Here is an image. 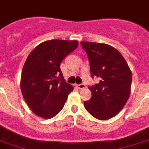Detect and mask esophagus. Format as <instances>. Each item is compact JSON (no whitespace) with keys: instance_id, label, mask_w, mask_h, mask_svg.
I'll return each instance as SVG.
<instances>
[{"instance_id":"esophagus-1","label":"esophagus","mask_w":149,"mask_h":149,"mask_svg":"<svg viewBox=\"0 0 149 149\" xmlns=\"http://www.w3.org/2000/svg\"><path fill=\"white\" fill-rule=\"evenodd\" d=\"M77 88L80 90H82V89H84L86 88V85L84 84H77Z\"/></svg>"}]
</instances>
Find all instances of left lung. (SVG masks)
I'll return each mask as SVG.
<instances>
[{"label":"left lung","instance_id":"1","mask_svg":"<svg viewBox=\"0 0 149 149\" xmlns=\"http://www.w3.org/2000/svg\"><path fill=\"white\" fill-rule=\"evenodd\" d=\"M90 61L91 75L100 82L89 87L91 98L84 102L91 115L98 120L113 117L123 108L130 95L132 72L120 52L111 45L81 42Z\"/></svg>","mask_w":149,"mask_h":149}]
</instances>
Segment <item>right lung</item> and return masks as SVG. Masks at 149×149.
Returning <instances> with one entry per match:
<instances>
[{
    "label": "right lung",
    "mask_w": 149,
    "mask_h": 149,
    "mask_svg": "<svg viewBox=\"0 0 149 149\" xmlns=\"http://www.w3.org/2000/svg\"><path fill=\"white\" fill-rule=\"evenodd\" d=\"M77 45L76 40L52 39L39 44L28 55L22 70L20 88L36 115L50 119L62 110L73 87L64 79L60 64Z\"/></svg>",
    "instance_id": "1"
}]
</instances>
